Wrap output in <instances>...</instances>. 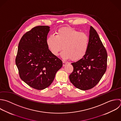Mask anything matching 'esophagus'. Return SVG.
Returning a JSON list of instances; mask_svg holds the SVG:
<instances>
[{
  "label": "esophagus",
  "instance_id": "esophagus-1",
  "mask_svg": "<svg viewBox=\"0 0 121 121\" xmlns=\"http://www.w3.org/2000/svg\"><path fill=\"white\" fill-rule=\"evenodd\" d=\"M68 63V62L65 61H62V64H63V66H64L66 64H67Z\"/></svg>",
  "mask_w": 121,
  "mask_h": 121
}]
</instances>
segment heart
Here are the masks:
<instances>
[{
  "label": "heart",
  "instance_id": "1",
  "mask_svg": "<svg viewBox=\"0 0 121 121\" xmlns=\"http://www.w3.org/2000/svg\"><path fill=\"white\" fill-rule=\"evenodd\" d=\"M89 43L87 34L69 27L59 29L54 35H50L46 39L47 46L54 56H57L63 50L62 57L77 61L86 54Z\"/></svg>",
  "mask_w": 121,
  "mask_h": 121
}]
</instances>
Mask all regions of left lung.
Here are the masks:
<instances>
[{
	"mask_svg": "<svg viewBox=\"0 0 121 121\" xmlns=\"http://www.w3.org/2000/svg\"><path fill=\"white\" fill-rule=\"evenodd\" d=\"M89 43L85 56L72 63L73 71L69 75L71 83L77 88L86 90L100 81L107 68V53L95 30L90 26Z\"/></svg>",
	"mask_w": 121,
	"mask_h": 121,
	"instance_id": "8db88e82",
	"label": "left lung"
}]
</instances>
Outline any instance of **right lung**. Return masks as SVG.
Segmentation results:
<instances>
[{
    "instance_id": "right-lung-1",
    "label": "right lung",
    "mask_w": 121,
    "mask_h": 121,
    "mask_svg": "<svg viewBox=\"0 0 121 121\" xmlns=\"http://www.w3.org/2000/svg\"><path fill=\"white\" fill-rule=\"evenodd\" d=\"M48 26L33 28L22 37L18 47L16 64L21 79L37 90L48 87L62 66V61L49 50L46 39Z\"/></svg>"
}]
</instances>
